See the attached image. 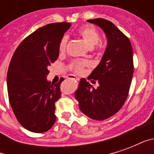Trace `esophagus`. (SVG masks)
I'll return each instance as SVG.
<instances>
[{
  "label": "esophagus",
  "instance_id": "34e87169",
  "mask_svg": "<svg viewBox=\"0 0 154 154\" xmlns=\"http://www.w3.org/2000/svg\"><path fill=\"white\" fill-rule=\"evenodd\" d=\"M68 79H70V80H73V81H77L78 80V78L77 77H75L73 75H69L68 77H67Z\"/></svg>",
  "mask_w": 154,
  "mask_h": 154
}]
</instances>
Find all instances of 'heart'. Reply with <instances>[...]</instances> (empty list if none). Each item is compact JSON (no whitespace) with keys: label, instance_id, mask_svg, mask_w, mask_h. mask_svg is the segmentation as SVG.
I'll return each mask as SVG.
<instances>
[{"label":"heart","instance_id":"heart-1","mask_svg":"<svg viewBox=\"0 0 154 154\" xmlns=\"http://www.w3.org/2000/svg\"><path fill=\"white\" fill-rule=\"evenodd\" d=\"M78 34L82 38L85 44H87V47H89L90 48H92L95 47L99 43V40H100L99 33L97 32L96 29H94L93 27H91V26H85V27L81 28L78 30ZM67 43V36H63L60 40L59 46H58L59 52L63 53V52L65 51ZM87 65H88V62H87V61L75 60L71 64V68L74 72H76L77 73H81V72H82L84 67L87 66Z\"/></svg>","mask_w":154,"mask_h":154}]
</instances>
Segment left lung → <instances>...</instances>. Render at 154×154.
Masks as SVG:
<instances>
[{
    "label": "left lung",
    "mask_w": 154,
    "mask_h": 154,
    "mask_svg": "<svg viewBox=\"0 0 154 154\" xmlns=\"http://www.w3.org/2000/svg\"><path fill=\"white\" fill-rule=\"evenodd\" d=\"M87 22L103 29L107 46L100 63L88 77L91 82H98V87L82 78L75 98L82 113L95 120H104L117 113L127 99L134 73L133 49L129 38L113 23L100 18Z\"/></svg>",
    "instance_id": "obj_1"
}]
</instances>
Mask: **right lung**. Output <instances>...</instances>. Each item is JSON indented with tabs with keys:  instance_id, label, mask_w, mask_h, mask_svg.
Returning <instances> with one entry per match:
<instances>
[{
	"instance_id": "add662e5",
	"label": "right lung",
	"mask_w": 154,
	"mask_h": 154,
	"mask_svg": "<svg viewBox=\"0 0 154 154\" xmlns=\"http://www.w3.org/2000/svg\"><path fill=\"white\" fill-rule=\"evenodd\" d=\"M70 26L63 22L38 28L20 43L9 65L10 104L20 124L31 132H46L56 121L55 102L61 97L64 79L51 83L48 67L57 59L60 40Z\"/></svg>"
}]
</instances>
